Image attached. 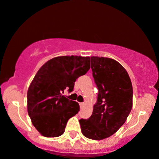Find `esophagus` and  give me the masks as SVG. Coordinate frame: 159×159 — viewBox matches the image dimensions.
Segmentation results:
<instances>
[{
  "label": "esophagus",
  "instance_id": "esophagus-1",
  "mask_svg": "<svg viewBox=\"0 0 159 159\" xmlns=\"http://www.w3.org/2000/svg\"><path fill=\"white\" fill-rule=\"evenodd\" d=\"M84 105H85V103H84V102H80V108H83V106H84Z\"/></svg>",
  "mask_w": 159,
  "mask_h": 159
}]
</instances>
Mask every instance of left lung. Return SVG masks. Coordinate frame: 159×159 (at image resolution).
I'll return each instance as SVG.
<instances>
[{
  "label": "left lung",
  "mask_w": 159,
  "mask_h": 159,
  "mask_svg": "<svg viewBox=\"0 0 159 159\" xmlns=\"http://www.w3.org/2000/svg\"><path fill=\"white\" fill-rule=\"evenodd\" d=\"M91 68L98 89L91 116L79 120L82 133L93 140L115 134L124 124L132 107L133 90L128 73L118 61L91 57Z\"/></svg>",
  "instance_id": "8db88e82"
}]
</instances>
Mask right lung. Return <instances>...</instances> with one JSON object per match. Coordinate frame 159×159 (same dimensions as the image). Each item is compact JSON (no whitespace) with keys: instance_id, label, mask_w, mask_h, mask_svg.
I'll return each mask as SVG.
<instances>
[{"instance_id":"obj_1","label":"right lung","mask_w":159,"mask_h":159,"mask_svg":"<svg viewBox=\"0 0 159 159\" xmlns=\"http://www.w3.org/2000/svg\"><path fill=\"white\" fill-rule=\"evenodd\" d=\"M90 69V57H58L41 67L27 91V111L33 126L44 137L64 133L70 117L80 111L78 102L68 100L65 89L74 90V83Z\"/></svg>"}]
</instances>
